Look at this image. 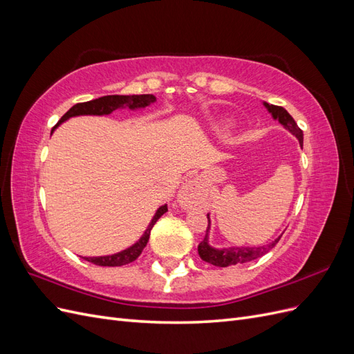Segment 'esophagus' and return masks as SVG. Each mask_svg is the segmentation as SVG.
Listing matches in <instances>:
<instances>
[{
	"label": "esophagus",
	"mask_w": 354,
	"mask_h": 354,
	"mask_svg": "<svg viewBox=\"0 0 354 354\" xmlns=\"http://www.w3.org/2000/svg\"><path fill=\"white\" fill-rule=\"evenodd\" d=\"M199 201H201V185L196 180H190L189 183L181 186L177 195V202L180 203L181 208L192 209L198 205Z\"/></svg>",
	"instance_id": "34e87169"
}]
</instances>
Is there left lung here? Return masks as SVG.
<instances>
[{"instance_id":"8db88e82","label":"left lung","mask_w":354,"mask_h":354,"mask_svg":"<svg viewBox=\"0 0 354 354\" xmlns=\"http://www.w3.org/2000/svg\"><path fill=\"white\" fill-rule=\"evenodd\" d=\"M266 106V109L269 111L273 116V120L279 121L285 130H288L292 136H295L298 138L299 145L303 147V131L301 128L297 125V122L294 121V118L289 115L283 108L281 106H274V104H269V103H263ZM208 227H207V234L203 241L198 245V252L199 257L203 260L207 261L212 266H217V267H229V266H234V264H242L246 261H252L255 259H259V257L264 255L266 252H269L273 246L279 242L281 236L276 238L274 241H272L270 243L263 245V246H230V248H214V246L209 245V214H208Z\"/></svg>"}]
</instances>
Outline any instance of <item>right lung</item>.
Wrapping results in <instances>:
<instances>
[{
  "label": "right lung",
  "instance_id": "obj_1",
  "mask_svg": "<svg viewBox=\"0 0 354 354\" xmlns=\"http://www.w3.org/2000/svg\"><path fill=\"white\" fill-rule=\"evenodd\" d=\"M156 102V97L152 94H134V95H103V97L99 99H94L90 102H85V103H77L75 106L63 115L60 118V121L55 125L53 128V131L56 130V128L62 124L68 121L69 118L72 116H81V115H109L116 109H124L128 108L131 111L136 109H143L146 106L152 104ZM51 131V133H53ZM168 211L167 208V203L162 207H159L155 212V216L152 218V221L149 223L147 229L145 230L143 236L138 239L134 245H131L130 248H127L124 251H120L116 254L112 255H102V257H82L85 261H90L95 266H108V267H116V266H124L128 263H133L138 255L142 254V251L145 250V246L147 245L149 236H151V230L155 226V223L160 218V216H164V214Z\"/></svg>",
  "mask_w": 354,
  "mask_h": 354
}]
</instances>
